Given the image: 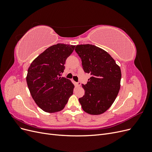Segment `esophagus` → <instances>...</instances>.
Returning <instances> with one entry per match:
<instances>
[{
	"label": "esophagus",
	"mask_w": 152,
	"mask_h": 152,
	"mask_svg": "<svg viewBox=\"0 0 152 152\" xmlns=\"http://www.w3.org/2000/svg\"><path fill=\"white\" fill-rule=\"evenodd\" d=\"M76 85H77V86H78V87L80 86V85H81L80 82H77V83H76Z\"/></svg>",
	"instance_id": "1"
}]
</instances>
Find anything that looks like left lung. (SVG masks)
<instances>
[{"label":"left lung","instance_id":"8db88e82","mask_svg":"<svg viewBox=\"0 0 152 152\" xmlns=\"http://www.w3.org/2000/svg\"><path fill=\"white\" fill-rule=\"evenodd\" d=\"M75 52L86 73L91 77L82 84L85 94L79 99L84 112L99 115L111 107L121 87V70L115 61L103 49L92 44L77 45Z\"/></svg>","mask_w":152,"mask_h":152}]
</instances>
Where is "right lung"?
I'll use <instances>...</instances> for the list:
<instances>
[{"label":"right lung","instance_id":"obj_1","mask_svg":"<svg viewBox=\"0 0 152 152\" xmlns=\"http://www.w3.org/2000/svg\"><path fill=\"white\" fill-rule=\"evenodd\" d=\"M75 45L57 44L48 48L32 61L26 82L36 104L45 112L62 110L73 94L74 85L65 77L66 59Z\"/></svg>","mask_w":152,"mask_h":152}]
</instances>
